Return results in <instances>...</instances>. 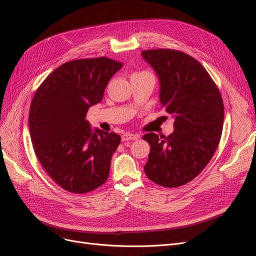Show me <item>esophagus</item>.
I'll list each match as a JSON object with an SVG mask.
<instances>
[{
	"label": "esophagus",
	"instance_id": "1",
	"mask_svg": "<svg viewBox=\"0 0 256 256\" xmlns=\"http://www.w3.org/2000/svg\"><path fill=\"white\" fill-rule=\"evenodd\" d=\"M139 138V135H136V134H132V132H126L121 137V140L122 141H130V140H137Z\"/></svg>",
	"mask_w": 256,
	"mask_h": 256
}]
</instances>
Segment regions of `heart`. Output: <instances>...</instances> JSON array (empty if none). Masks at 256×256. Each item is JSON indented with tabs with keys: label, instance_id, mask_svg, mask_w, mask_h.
Wrapping results in <instances>:
<instances>
[{
	"label": "heart",
	"instance_id": "obj_1",
	"mask_svg": "<svg viewBox=\"0 0 256 256\" xmlns=\"http://www.w3.org/2000/svg\"><path fill=\"white\" fill-rule=\"evenodd\" d=\"M140 74H141V72H140Z\"/></svg>",
	"mask_w": 256,
	"mask_h": 256
}]
</instances>
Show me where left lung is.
Here are the masks:
<instances>
[{"mask_svg":"<svg viewBox=\"0 0 256 256\" xmlns=\"http://www.w3.org/2000/svg\"><path fill=\"white\" fill-rule=\"evenodd\" d=\"M142 57L160 78V104L174 117L169 136H143L150 145L144 171L160 186H180L206 168L219 145L224 119L221 93L204 67L186 52L147 50Z\"/></svg>","mask_w":256,"mask_h":256,"instance_id":"obj_1","label":"left lung"}]
</instances>
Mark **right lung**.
<instances>
[{"label":"right lung","mask_w":256,"mask_h":256,"mask_svg":"<svg viewBox=\"0 0 256 256\" xmlns=\"http://www.w3.org/2000/svg\"><path fill=\"white\" fill-rule=\"evenodd\" d=\"M122 63L106 57L66 62L34 94L29 128L34 152L48 176L62 189L85 194L109 176L111 158L121 138L92 132L89 108L102 102L110 78Z\"/></svg>","instance_id":"obj_1"}]
</instances>
